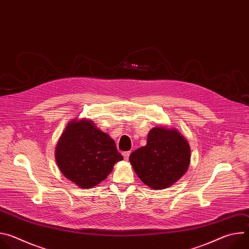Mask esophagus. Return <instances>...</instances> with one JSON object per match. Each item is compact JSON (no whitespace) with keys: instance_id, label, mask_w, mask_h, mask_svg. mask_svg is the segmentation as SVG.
Instances as JSON below:
<instances>
[{"instance_id":"esophagus-1","label":"esophagus","mask_w":249,"mask_h":249,"mask_svg":"<svg viewBox=\"0 0 249 249\" xmlns=\"http://www.w3.org/2000/svg\"><path fill=\"white\" fill-rule=\"evenodd\" d=\"M122 155H123V157H124V160H129L130 152H124Z\"/></svg>"}]
</instances>
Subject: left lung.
Masks as SVG:
<instances>
[{"label":"left lung","mask_w":249,"mask_h":249,"mask_svg":"<svg viewBox=\"0 0 249 249\" xmlns=\"http://www.w3.org/2000/svg\"><path fill=\"white\" fill-rule=\"evenodd\" d=\"M130 162L140 179L153 189L169 187L186 172L190 147L175 129L153 128L147 145L130 155Z\"/></svg>","instance_id":"obj_1"}]
</instances>
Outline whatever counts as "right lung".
Listing matches in <instances>:
<instances>
[{"label": "right lung", "mask_w": 249, "mask_h": 249, "mask_svg": "<svg viewBox=\"0 0 249 249\" xmlns=\"http://www.w3.org/2000/svg\"><path fill=\"white\" fill-rule=\"evenodd\" d=\"M62 173L81 188H91L104 180L114 164L123 160L115 142L89 120L71 121L55 152Z\"/></svg>", "instance_id": "1"}]
</instances>
